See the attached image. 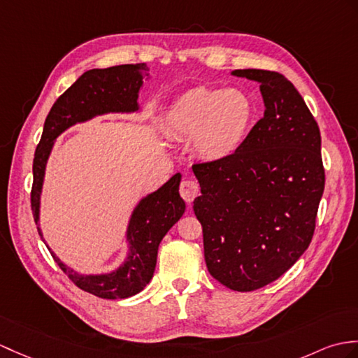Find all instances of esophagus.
I'll return each mask as SVG.
<instances>
[{
  "label": "esophagus",
  "mask_w": 358,
  "mask_h": 358,
  "mask_svg": "<svg viewBox=\"0 0 358 358\" xmlns=\"http://www.w3.org/2000/svg\"><path fill=\"white\" fill-rule=\"evenodd\" d=\"M198 194H199V186L195 180L189 178V180L181 181L180 195L182 196V199H185L187 204H192V201L198 196Z\"/></svg>",
  "instance_id": "1"
}]
</instances>
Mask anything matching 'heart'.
Here are the masks:
<instances>
[{
  "instance_id": "1",
  "label": "heart",
  "mask_w": 358,
  "mask_h": 358,
  "mask_svg": "<svg viewBox=\"0 0 358 358\" xmlns=\"http://www.w3.org/2000/svg\"><path fill=\"white\" fill-rule=\"evenodd\" d=\"M255 122V105L238 88L187 90L164 114L171 137L192 138L195 154L206 162L234 155L245 143Z\"/></svg>"
}]
</instances>
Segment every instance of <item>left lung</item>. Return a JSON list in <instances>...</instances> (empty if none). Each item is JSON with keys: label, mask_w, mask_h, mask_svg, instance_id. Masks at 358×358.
Returning <instances> with one entry per match:
<instances>
[{"label": "left lung", "mask_w": 358, "mask_h": 358, "mask_svg": "<svg viewBox=\"0 0 358 358\" xmlns=\"http://www.w3.org/2000/svg\"><path fill=\"white\" fill-rule=\"evenodd\" d=\"M231 74L259 84L264 117L234 155L194 164L201 187L194 212L207 270L230 289L253 292L308 248L325 171L317 122L292 82L268 70Z\"/></svg>", "instance_id": "left-lung-1"}]
</instances>
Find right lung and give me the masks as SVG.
<instances>
[{
    "label": "right lung",
    "mask_w": 358,
    "mask_h": 358,
    "mask_svg": "<svg viewBox=\"0 0 358 358\" xmlns=\"http://www.w3.org/2000/svg\"><path fill=\"white\" fill-rule=\"evenodd\" d=\"M148 71L146 64H124L110 69L88 70L52 106L33 159L31 210L43 241L45 239L39 227L41 194L47 162L56 138L74 124L88 122L97 115L140 113L138 91L143 87L145 76H149ZM180 181L181 173H176L160 189L148 194L137 203L124 235L128 256L113 271L79 273L65 265L52 248L45 245L61 270L84 292L102 299L134 296L152 279L162 239L186 210L185 199L178 192Z\"/></svg>",
    "instance_id": "1"
}]
</instances>
